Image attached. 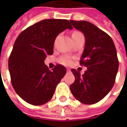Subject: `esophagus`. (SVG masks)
Returning <instances> with one entry per match:
<instances>
[{
  "mask_svg": "<svg viewBox=\"0 0 127 127\" xmlns=\"http://www.w3.org/2000/svg\"><path fill=\"white\" fill-rule=\"evenodd\" d=\"M66 71H67V72H71V69H70V68H67V69H66Z\"/></svg>",
  "mask_w": 127,
  "mask_h": 127,
  "instance_id": "1",
  "label": "esophagus"
}]
</instances>
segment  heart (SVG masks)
I'll use <instances>...</instances> for the list:
<instances>
[{
	"label": "heart",
	"instance_id": "1",
	"mask_svg": "<svg viewBox=\"0 0 127 127\" xmlns=\"http://www.w3.org/2000/svg\"><path fill=\"white\" fill-rule=\"evenodd\" d=\"M79 32H74L72 34H76V33H78ZM60 62H61L62 64H64V65H70L71 64V60L69 59V58H68V57H62L60 59Z\"/></svg>",
	"mask_w": 127,
	"mask_h": 127
}]
</instances>
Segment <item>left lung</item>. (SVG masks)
I'll return each mask as SVG.
<instances>
[{"instance_id":"8db88e82","label":"left lung","mask_w":127,"mask_h":127,"mask_svg":"<svg viewBox=\"0 0 127 127\" xmlns=\"http://www.w3.org/2000/svg\"><path fill=\"white\" fill-rule=\"evenodd\" d=\"M70 22L85 35L80 64L87 67L83 75L74 68L71 70L75 81L70 89L74 97L82 103L95 104L109 93L115 83L119 61L115 44L106 32L90 22Z\"/></svg>"}]
</instances>
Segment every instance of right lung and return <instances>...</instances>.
I'll use <instances>...</instances> for the list:
<instances>
[{"label":"right lung","instance_id":"add662e5","mask_svg":"<svg viewBox=\"0 0 127 127\" xmlns=\"http://www.w3.org/2000/svg\"><path fill=\"white\" fill-rule=\"evenodd\" d=\"M66 29H73L68 20H43L23 30L16 39L8 68L13 88L27 103L42 105L48 102L66 73V68L61 64L52 71L44 64L46 56L53 54L56 37Z\"/></svg>","mask_w":127,"mask_h":127}]
</instances>
